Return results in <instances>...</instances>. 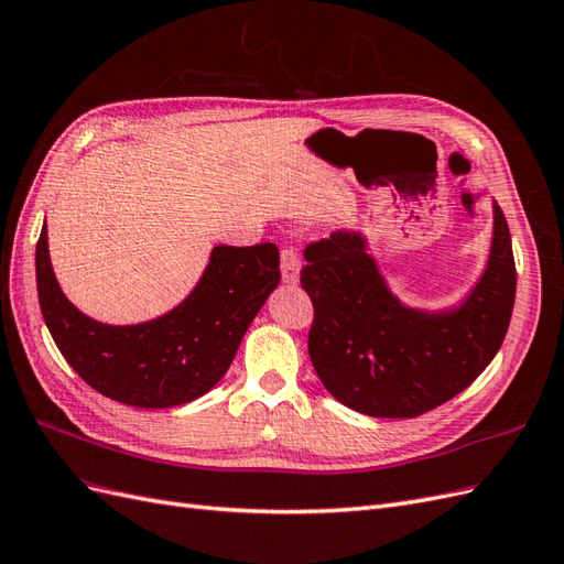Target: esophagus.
<instances>
[{
    "label": "esophagus",
    "instance_id": "esophagus-1",
    "mask_svg": "<svg viewBox=\"0 0 564 564\" xmlns=\"http://www.w3.org/2000/svg\"><path fill=\"white\" fill-rule=\"evenodd\" d=\"M280 268H282V280L286 284H296L299 282V270H301V261H299V251L294 247H284L280 253Z\"/></svg>",
    "mask_w": 564,
    "mask_h": 564
}]
</instances>
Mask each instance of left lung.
Returning a JSON list of instances; mask_svg holds the SVG:
<instances>
[{"instance_id":"8db88e82","label":"left lung","mask_w":564,"mask_h":564,"mask_svg":"<svg viewBox=\"0 0 564 564\" xmlns=\"http://www.w3.org/2000/svg\"><path fill=\"white\" fill-rule=\"evenodd\" d=\"M313 301L311 362L332 395L377 419H414L466 390L499 352L516 303V259L494 204L485 275L452 311L423 313L390 294L360 232L338 230L303 251Z\"/></svg>"}]
</instances>
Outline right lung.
I'll return each instance as SVG.
<instances>
[{
  "instance_id": "obj_1",
  "label": "right lung",
  "mask_w": 564,
  "mask_h": 564,
  "mask_svg": "<svg viewBox=\"0 0 564 564\" xmlns=\"http://www.w3.org/2000/svg\"><path fill=\"white\" fill-rule=\"evenodd\" d=\"M37 294L61 355L100 395L143 409L193 402L228 371L251 319L280 284V251L272 242L214 247L207 270L172 313L112 327L79 313L65 299L40 232Z\"/></svg>"
}]
</instances>
